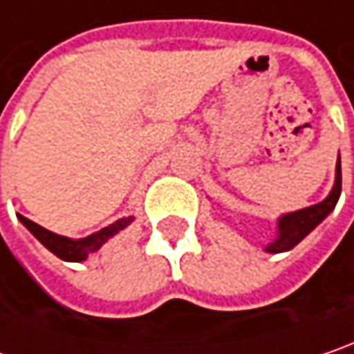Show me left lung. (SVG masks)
Masks as SVG:
<instances>
[{
  "instance_id": "left-lung-1",
  "label": "left lung",
  "mask_w": 354,
  "mask_h": 354,
  "mask_svg": "<svg viewBox=\"0 0 354 354\" xmlns=\"http://www.w3.org/2000/svg\"><path fill=\"white\" fill-rule=\"evenodd\" d=\"M341 159H339V163H337V183H335V187L330 191V195L324 201L316 203V205H310V207H304L300 212H294V214L280 217L278 238L266 248V252H270V254L288 252L298 241L304 240L316 225L335 209V205H337V201L341 197Z\"/></svg>"
}]
</instances>
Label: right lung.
Segmentation results:
<instances>
[{"mask_svg":"<svg viewBox=\"0 0 354 354\" xmlns=\"http://www.w3.org/2000/svg\"><path fill=\"white\" fill-rule=\"evenodd\" d=\"M19 221L38 238L52 254H56L58 258H62V260H68V262H82V260H86V256H88L90 252H96L104 241L109 240V238H113L114 234H118L122 227H127L131 221H133V217H124V219H118V221H114L111 223L109 227H104V230H100V232H96V234H92L88 238H84V240H68V238H64V236H58V234H52V232H48V230H44L41 225L38 223H34L32 219H28V217H24V215H19Z\"/></svg>","mask_w":354,"mask_h":354,"instance_id":"right-lung-1","label":"right lung"}]
</instances>
